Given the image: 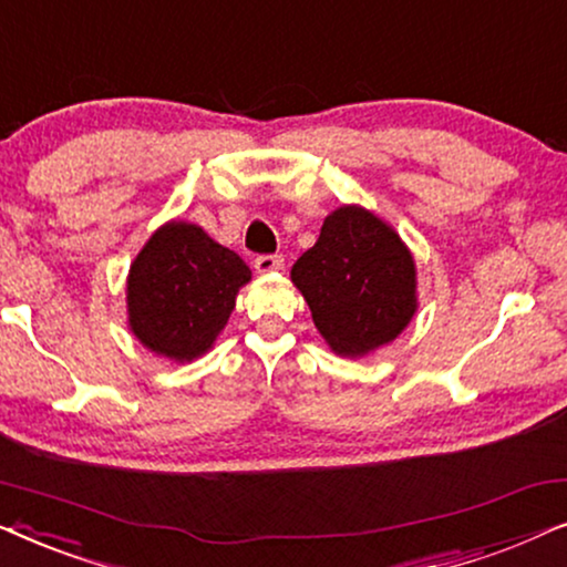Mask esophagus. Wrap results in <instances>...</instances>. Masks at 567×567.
Segmentation results:
<instances>
[{
    "mask_svg": "<svg viewBox=\"0 0 567 567\" xmlns=\"http://www.w3.org/2000/svg\"><path fill=\"white\" fill-rule=\"evenodd\" d=\"M284 268V258L281 255H258L255 258V270L258 274H274V270Z\"/></svg>",
    "mask_w": 567,
    "mask_h": 567,
    "instance_id": "34e87169",
    "label": "esophagus"
}]
</instances>
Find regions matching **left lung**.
<instances>
[{"label": "left lung", "instance_id": "obj_1", "mask_svg": "<svg viewBox=\"0 0 567 567\" xmlns=\"http://www.w3.org/2000/svg\"><path fill=\"white\" fill-rule=\"evenodd\" d=\"M320 336L338 355H367L413 320L415 260L398 231L361 206L324 219L315 247L291 268Z\"/></svg>", "mask_w": 567, "mask_h": 567}]
</instances>
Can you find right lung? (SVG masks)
I'll use <instances>...</instances> for the list:
<instances>
[{"instance_id": "add662e5", "label": "right lung", "mask_w": 567, "mask_h": 567, "mask_svg": "<svg viewBox=\"0 0 567 567\" xmlns=\"http://www.w3.org/2000/svg\"><path fill=\"white\" fill-rule=\"evenodd\" d=\"M250 268L188 221L159 227L131 262L128 324L150 351L175 361L204 355L227 324Z\"/></svg>"}]
</instances>
